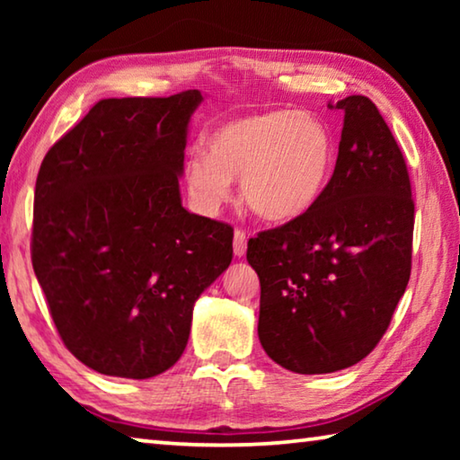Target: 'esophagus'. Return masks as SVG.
Returning <instances> with one entry per match:
<instances>
[{
    "label": "esophagus",
    "instance_id": "34e87169",
    "mask_svg": "<svg viewBox=\"0 0 460 460\" xmlns=\"http://www.w3.org/2000/svg\"><path fill=\"white\" fill-rule=\"evenodd\" d=\"M233 252H235L237 258H243L247 252V235L243 229H235V233H233Z\"/></svg>",
    "mask_w": 460,
    "mask_h": 460
}]
</instances>
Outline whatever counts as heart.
<instances>
[{
	"label": "heart",
	"instance_id": "b5f03b06",
	"mask_svg": "<svg viewBox=\"0 0 460 460\" xmlns=\"http://www.w3.org/2000/svg\"><path fill=\"white\" fill-rule=\"evenodd\" d=\"M334 168V139L313 113L294 109L231 119L208 137V152H190L184 181L200 211L231 197L233 178L252 211L266 221H292L313 208Z\"/></svg>",
	"mask_w": 460,
	"mask_h": 460
}]
</instances>
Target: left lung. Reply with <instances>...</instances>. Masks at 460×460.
<instances>
[{
    "instance_id": "obj_1",
    "label": "left lung",
    "mask_w": 460,
    "mask_h": 460,
    "mask_svg": "<svg viewBox=\"0 0 460 460\" xmlns=\"http://www.w3.org/2000/svg\"><path fill=\"white\" fill-rule=\"evenodd\" d=\"M337 164L310 211L247 243L258 271L263 351L294 373H332L384 337L411 271L406 160L369 97L351 95Z\"/></svg>"
}]
</instances>
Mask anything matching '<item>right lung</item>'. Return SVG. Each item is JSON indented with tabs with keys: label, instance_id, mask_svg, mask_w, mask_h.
Returning <instances> with one entry per match:
<instances>
[{
	"label": "right lung",
	"instance_id": "1",
	"mask_svg": "<svg viewBox=\"0 0 460 460\" xmlns=\"http://www.w3.org/2000/svg\"><path fill=\"white\" fill-rule=\"evenodd\" d=\"M200 91L101 99L46 152L32 266L60 341L103 376L181 359L192 306L233 258V227L189 213L178 176Z\"/></svg>",
	"mask_w": 460,
	"mask_h": 460
}]
</instances>
